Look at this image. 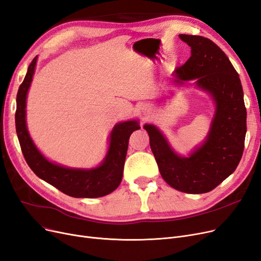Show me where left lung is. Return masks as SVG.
Returning a JSON list of instances; mask_svg holds the SVG:
<instances>
[{"label": "left lung", "instance_id": "1", "mask_svg": "<svg viewBox=\"0 0 261 261\" xmlns=\"http://www.w3.org/2000/svg\"><path fill=\"white\" fill-rule=\"evenodd\" d=\"M191 48L184 65L173 72V84L195 81L210 94L215 112L205 140L187 156L173 149L155 124H144L162 178L178 191L205 194L232 174L242 158L246 134V109L239 74L226 54L199 35H178Z\"/></svg>", "mask_w": 261, "mask_h": 261}]
</instances>
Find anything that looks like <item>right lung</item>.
<instances>
[{"label": "right lung", "mask_w": 261, "mask_h": 261, "mask_svg": "<svg viewBox=\"0 0 261 261\" xmlns=\"http://www.w3.org/2000/svg\"><path fill=\"white\" fill-rule=\"evenodd\" d=\"M36 61L37 56L28 67L16 100V131L27 163L38 177L67 196L100 198L111 194L121 182L129 139L133 131L141 128L139 120L120 121L114 125L110 134L108 152L98 167L91 169L69 168L48 160L36 147L27 128V95L33 80Z\"/></svg>", "instance_id": "add662e5"}]
</instances>
